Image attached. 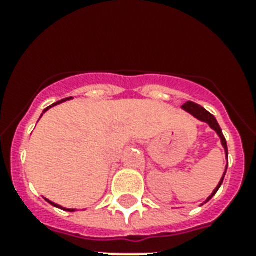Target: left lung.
<instances>
[{
    "label": "left lung",
    "mask_w": 256,
    "mask_h": 256,
    "mask_svg": "<svg viewBox=\"0 0 256 256\" xmlns=\"http://www.w3.org/2000/svg\"><path fill=\"white\" fill-rule=\"evenodd\" d=\"M183 110H186L187 112H190V114H192V116H195V118H198L199 120H202V122H206V124H210L211 128H214L215 132H216V134H218L219 136H220V140H222V144L223 148H224V152H226V156L227 160H228V150H227V142H226V138H224V136H223L222 132V128H220V126L218 124V122H216V120H215V116L211 114V112H208L206 110V108H203L202 106H199V104H194V102H191V100H188V102H186V104H183L182 106ZM226 171H227V168H226ZM226 171H224V174H223L222 179H220V182H219V184L216 186V188L214 190V192L208 196V199H207L206 202H208L212 196H214L215 194H216V191L219 190V187L222 186L223 183V179H224V175H226Z\"/></svg>",
    "instance_id": "obj_1"
}]
</instances>
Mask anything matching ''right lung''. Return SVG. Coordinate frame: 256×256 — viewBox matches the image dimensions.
Wrapping results in <instances>:
<instances>
[{
	"label": "right lung",
	"mask_w": 256,
	"mask_h": 256,
	"mask_svg": "<svg viewBox=\"0 0 256 256\" xmlns=\"http://www.w3.org/2000/svg\"><path fill=\"white\" fill-rule=\"evenodd\" d=\"M70 100V98H65V100H58V102H56V104H52V106H56V104H62V102H65V100ZM52 106H49V108H45V112H48V110H49V108H52ZM48 202H49L50 204H53V206L58 207V208H62V210H66V211H74V210H72V208H64V207L58 206V204H56V203H53V202H50V200H48Z\"/></svg>",
	"instance_id": "obj_1"
}]
</instances>
